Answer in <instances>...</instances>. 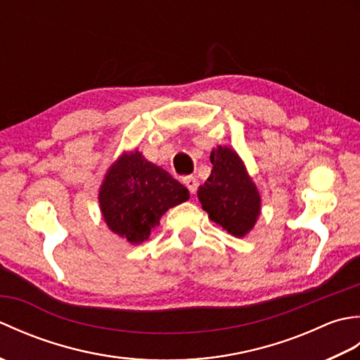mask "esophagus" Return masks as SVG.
<instances>
[{"label":"esophagus","mask_w":360,"mask_h":360,"mask_svg":"<svg viewBox=\"0 0 360 360\" xmlns=\"http://www.w3.org/2000/svg\"><path fill=\"white\" fill-rule=\"evenodd\" d=\"M184 184L190 190V193L195 195V192L198 190V179L193 178V176H187V178H184Z\"/></svg>","instance_id":"esophagus-1"}]
</instances>
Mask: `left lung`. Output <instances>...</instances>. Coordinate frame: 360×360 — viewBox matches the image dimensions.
Returning <instances> with one entry per match:
<instances>
[{
    "label": "left lung",
    "mask_w": 360,
    "mask_h": 360,
    "mask_svg": "<svg viewBox=\"0 0 360 360\" xmlns=\"http://www.w3.org/2000/svg\"><path fill=\"white\" fill-rule=\"evenodd\" d=\"M213 165L207 181L198 188L202 209L213 223L241 238L255 226L262 198L236 151L217 147L210 153Z\"/></svg>",
    "instance_id": "8db88e82"
}]
</instances>
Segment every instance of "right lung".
Masks as SVG:
<instances>
[{
	"instance_id": "right-lung-1",
	"label": "right lung",
	"mask_w": 360,
	"mask_h": 360,
	"mask_svg": "<svg viewBox=\"0 0 360 360\" xmlns=\"http://www.w3.org/2000/svg\"><path fill=\"white\" fill-rule=\"evenodd\" d=\"M188 198L181 182L137 150L124 153L110 167L98 192L106 226L131 244L148 240L160 217Z\"/></svg>"
}]
</instances>
